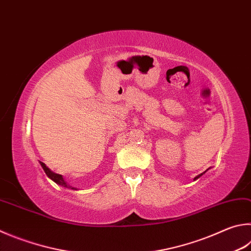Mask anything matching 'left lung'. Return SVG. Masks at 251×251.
Here are the masks:
<instances>
[{"mask_svg": "<svg viewBox=\"0 0 251 251\" xmlns=\"http://www.w3.org/2000/svg\"><path fill=\"white\" fill-rule=\"evenodd\" d=\"M203 173H204V172H203ZM203 173H201V175H199L198 176H195V177H194V180H197V179H199V177H200V176H203Z\"/></svg>", "mask_w": 251, "mask_h": 251, "instance_id": "8db88e82", "label": "left lung"}]
</instances>
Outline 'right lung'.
Returning a JSON list of instances; mask_svg holds the SVG:
<instances>
[{"instance_id":"right-lung-1","label":"right lung","mask_w":251,"mask_h":251,"mask_svg":"<svg viewBox=\"0 0 251 251\" xmlns=\"http://www.w3.org/2000/svg\"><path fill=\"white\" fill-rule=\"evenodd\" d=\"M39 163H40V166L43 167V169H44V171H45V173H46L47 175V176L48 177H50V179H51L53 182H56L57 184H59V185H62V186H65V188H68V189H72V190H76L75 188H72L71 185H69L66 182V180L63 179V176H61V175H58V173H54V172H52L51 170L49 169V168L45 165L44 162H42V161H39Z\"/></svg>"}]
</instances>
